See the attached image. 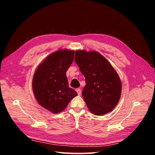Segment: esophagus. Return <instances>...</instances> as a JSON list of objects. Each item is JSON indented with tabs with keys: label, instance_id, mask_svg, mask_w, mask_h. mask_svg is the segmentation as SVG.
<instances>
[{
	"label": "esophagus",
	"instance_id": "esophagus-1",
	"mask_svg": "<svg viewBox=\"0 0 155 155\" xmlns=\"http://www.w3.org/2000/svg\"><path fill=\"white\" fill-rule=\"evenodd\" d=\"M76 91H77V93H78V95H81V89H80V88H77V89H76Z\"/></svg>",
	"mask_w": 155,
	"mask_h": 155
}]
</instances>
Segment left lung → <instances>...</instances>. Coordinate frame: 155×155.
<instances>
[{
  "instance_id": "1",
  "label": "left lung",
  "mask_w": 155,
  "mask_h": 155,
  "mask_svg": "<svg viewBox=\"0 0 155 155\" xmlns=\"http://www.w3.org/2000/svg\"><path fill=\"white\" fill-rule=\"evenodd\" d=\"M74 61L86 78L82 93L93 114L103 115L113 110L121 95L118 74L107 60L96 51L77 50Z\"/></svg>"
}]
</instances>
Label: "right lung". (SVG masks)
I'll list each match as a JSON object with an SVG mask.
<instances>
[{
    "mask_svg": "<svg viewBox=\"0 0 155 155\" xmlns=\"http://www.w3.org/2000/svg\"><path fill=\"white\" fill-rule=\"evenodd\" d=\"M73 50L60 49L39 65L33 78V91L41 106L53 113L64 110L77 93L69 87L66 71L74 59Z\"/></svg>",
    "mask_w": 155,
    "mask_h": 155,
    "instance_id": "obj_1",
    "label": "right lung"
}]
</instances>
